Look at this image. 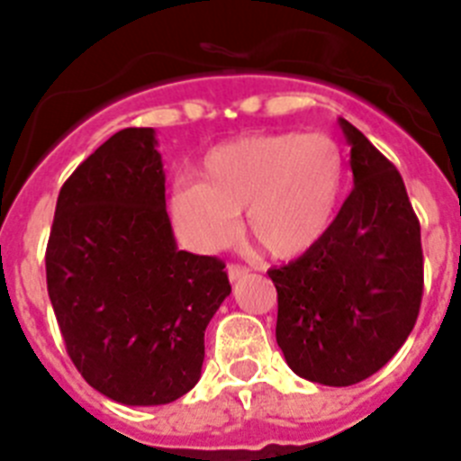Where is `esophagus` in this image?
<instances>
[{
  "mask_svg": "<svg viewBox=\"0 0 461 461\" xmlns=\"http://www.w3.org/2000/svg\"><path fill=\"white\" fill-rule=\"evenodd\" d=\"M226 272H228V279H230V284H235V281L244 279V276L249 275V267H244V266H233V263H230V266L226 267Z\"/></svg>",
  "mask_w": 461,
  "mask_h": 461,
  "instance_id": "1",
  "label": "esophagus"
}]
</instances>
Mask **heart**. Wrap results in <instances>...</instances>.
Masks as SVG:
<instances>
[{
    "label": "heart",
    "mask_w": 461,
    "mask_h": 461,
    "mask_svg": "<svg viewBox=\"0 0 461 461\" xmlns=\"http://www.w3.org/2000/svg\"><path fill=\"white\" fill-rule=\"evenodd\" d=\"M344 185V157L325 133H267L226 142L201 166V185L170 195L175 226L194 247L214 251L247 233L266 254L293 258L328 230Z\"/></svg>",
    "instance_id": "1"
}]
</instances>
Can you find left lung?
<instances>
[{
  "mask_svg": "<svg viewBox=\"0 0 461 461\" xmlns=\"http://www.w3.org/2000/svg\"><path fill=\"white\" fill-rule=\"evenodd\" d=\"M353 189L323 238L284 267L276 288V344L297 376L353 385L402 348L422 300L420 223L399 170L351 122Z\"/></svg>",
  "mask_w": 461,
  "mask_h": 461,
  "instance_id": "obj_1",
  "label": "left lung"
}]
</instances>
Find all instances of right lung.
<instances>
[{
    "instance_id": "obj_1",
    "label": "right lung",
    "mask_w": 461,
    "mask_h": 461,
    "mask_svg": "<svg viewBox=\"0 0 461 461\" xmlns=\"http://www.w3.org/2000/svg\"><path fill=\"white\" fill-rule=\"evenodd\" d=\"M154 129H122L64 182L46 251L67 353L94 390L126 406L194 388L205 328L230 295L223 263L177 249Z\"/></svg>"
}]
</instances>
